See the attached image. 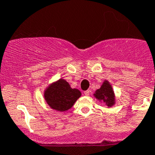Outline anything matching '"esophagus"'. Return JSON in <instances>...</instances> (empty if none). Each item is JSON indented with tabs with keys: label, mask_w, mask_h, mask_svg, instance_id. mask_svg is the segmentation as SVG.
Returning <instances> with one entry per match:
<instances>
[{
	"label": "esophagus",
	"mask_w": 155,
	"mask_h": 155,
	"mask_svg": "<svg viewBox=\"0 0 155 155\" xmlns=\"http://www.w3.org/2000/svg\"><path fill=\"white\" fill-rule=\"evenodd\" d=\"M90 93H91V91H90V90H86V91H84V94L86 95V96H89Z\"/></svg>",
	"instance_id": "34e87169"
}]
</instances>
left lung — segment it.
<instances>
[{"mask_svg": "<svg viewBox=\"0 0 155 155\" xmlns=\"http://www.w3.org/2000/svg\"><path fill=\"white\" fill-rule=\"evenodd\" d=\"M94 96L99 100H102L106 103L108 107H111L114 104L115 100H114V91L110 84L107 81H105L101 87L96 91Z\"/></svg>", "mask_w": 155, "mask_h": 155, "instance_id": "obj_1", "label": "left lung"}]
</instances>
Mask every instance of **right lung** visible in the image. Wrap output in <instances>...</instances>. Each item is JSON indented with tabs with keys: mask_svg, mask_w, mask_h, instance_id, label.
Wrapping results in <instances>:
<instances>
[{
	"mask_svg": "<svg viewBox=\"0 0 155 155\" xmlns=\"http://www.w3.org/2000/svg\"><path fill=\"white\" fill-rule=\"evenodd\" d=\"M80 96L79 90L72 89L62 79L48 86L45 92V99L50 107L62 112L70 109Z\"/></svg>",
	"mask_w": 155,
	"mask_h": 155,
	"instance_id": "add662e5",
	"label": "right lung"
}]
</instances>
